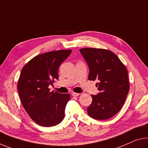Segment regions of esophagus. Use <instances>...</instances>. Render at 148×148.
Here are the masks:
<instances>
[{"instance_id":"obj_1","label":"esophagus","mask_w":148,"mask_h":148,"mask_svg":"<svg viewBox=\"0 0 148 148\" xmlns=\"http://www.w3.org/2000/svg\"><path fill=\"white\" fill-rule=\"evenodd\" d=\"M79 95V93H76V92L72 93V95L74 96V97H77V96H78Z\"/></svg>"}]
</instances>
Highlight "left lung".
Masks as SVG:
<instances>
[{"label":"left lung","mask_w":148,"mask_h":148,"mask_svg":"<svg viewBox=\"0 0 148 148\" xmlns=\"http://www.w3.org/2000/svg\"><path fill=\"white\" fill-rule=\"evenodd\" d=\"M90 69L89 80L96 84L99 93L91 95L92 103L88 108L91 118L106 120L119 112L128 95V71L125 65L113 52L104 49H79Z\"/></svg>","instance_id":"obj_1"}]
</instances>
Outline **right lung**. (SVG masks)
<instances>
[{
	"instance_id": "obj_1",
	"label": "right lung",
	"mask_w": 148,
	"mask_h": 148,
	"mask_svg": "<svg viewBox=\"0 0 148 148\" xmlns=\"http://www.w3.org/2000/svg\"><path fill=\"white\" fill-rule=\"evenodd\" d=\"M71 52L68 49L41 54L22 68L18 91L23 107L37 125L53 126L64 118L70 94L51 91L48 87L58 79V67Z\"/></svg>"
}]
</instances>
